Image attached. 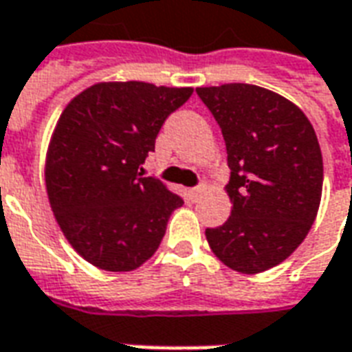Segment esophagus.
I'll use <instances>...</instances> for the list:
<instances>
[{
	"instance_id": "obj_1",
	"label": "esophagus",
	"mask_w": 352,
	"mask_h": 352,
	"mask_svg": "<svg viewBox=\"0 0 352 352\" xmlns=\"http://www.w3.org/2000/svg\"><path fill=\"white\" fill-rule=\"evenodd\" d=\"M204 192H206V184H198L196 188H190V190H188V196H190L192 199H198Z\"/></svg>"
}]
</instances>
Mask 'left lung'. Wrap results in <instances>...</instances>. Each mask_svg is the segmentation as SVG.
<instances>
[{
    "label": "left lung",
    "mask_w": 352,
    "mask_h": 352,
    "mask_svg": "<svg viewBox=\"0 0 352 352\" xmlns=\"http://www.w3.org/2000/svg\"><path fill=\"white\" fill-rule=\"evenodd\" d=\"M221 126L228 153L232 213L207 228L211 251L239 273L287 260L315 222L322 194V154L300 107L254 85L196 88Z\"/></svg>",
    "instance_id": "left-lung-1"
}]
</instances>
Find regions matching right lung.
Here are the masks:
<instances>
[{"mask_svg":"<svg viewBox=\"0 0 352 352\" xmlns=\"http://www.w3.org/2000/svg\"><path fill=\"white\" fill-rule=\"evenodd\" d=\"M192 88L98 82L75 96L50 138L45 181L65 239L105 272H131L153 256L183 199L143 177L162 124Z\"/></svg>","mask_w":352,"mask_h":352,"instance_id":"add662e5","label":"right lung"}]
</instances>
